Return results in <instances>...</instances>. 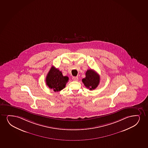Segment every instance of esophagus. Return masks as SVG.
Here are the masks:
<instances>
[{
    "label": "esophagus",
    "mask_w": 148,
    "mask_h": 148,
    "mask_svg": "<svg viewBox=\"0 0 148 148\" xmlns=\"http://www.w3.org/2000/svg\"><path fill=\"white\" fill-rule=\"evenodd\" d=\"M72 79H73V81H77L78 79H79V78H78L77 77H73Z\"/></svg>",
    "instance_id": "1"
}]
</instances>
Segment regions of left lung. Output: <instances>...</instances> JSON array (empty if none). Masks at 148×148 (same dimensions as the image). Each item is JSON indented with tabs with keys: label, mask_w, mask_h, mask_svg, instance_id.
Returning a JSON list of instances; mask_svg holds the SVG:
<instances>
[{
	"label": "left lung",
	"mask_w": 148,
	"mask_h": 148,
	"mask_svg": "<svg viewBox=\"0 0 148 148\" xmlns=\"http://www.w3.org/2000/svg\"><path fill=\"white\" fill-rule=\"evenodd\" d=\"M100 77L98 73L92 69H88L86 73V77L82 82L86 88L90 90H95L99 84Z\"/></svg>",
	"instance_id": "obj_1"
}]
</instances>
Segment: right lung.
I'll return each instance as SVG.
<instances>
[{"mask_svg":"<svg viewBox=\"0 0 148 148\" xmlns=\"http://www.w3.org/2000/svg\"><path fill=\"white\" fill-rule=\"evenodd\" d=\"M69 81V77L63 76L61 71L54 66L51 67L45 79L46 84L55 92L64 89Z\"/></svg>","mask_w":148,"mask_h":148,"instance_id":"right-lung-1","label":"right lung"}]
</instances>
